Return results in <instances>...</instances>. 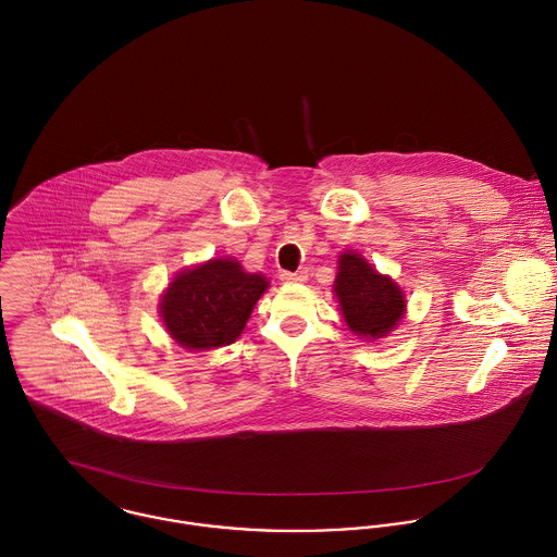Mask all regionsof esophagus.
I'll return each mask as SVG.
<instances>
[{"label": "esophagus", "mask_w": 557, "mask_h": 557, "mask_svg": "<svg viewBox=\"0 0 557 557\" xmlns=\"http://www.w3.org/2000/svg\"><path fill=\"white\" fill-rule=\"evenodd\" d=\"M307 278H309V274L305 270H300V272H281L283 283H305Z\"/></svg>", "instance_id": "obj_1"}]
</instances>
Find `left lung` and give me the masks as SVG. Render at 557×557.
Wrapping results in <instances>:
<instances>
[{"label": "left lung", "instance_id": "1", "mask_svg": "<svg viewBox=\"0 0 557 557\" xmlns=\"http://www.w3.org/2000/svg\"><path fill=\"white\" fill-rule=\"evenodd\" d=\"M337 270L333 287L348 329L368 342L386 337L406 313L399 285L355 250L339 255Z\"/></svg>", "mask_w": 557, "mask_h": 557}]
</instances>
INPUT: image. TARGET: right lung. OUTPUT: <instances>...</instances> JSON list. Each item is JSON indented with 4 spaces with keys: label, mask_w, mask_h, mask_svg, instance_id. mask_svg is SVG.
<instances>
[{
    "label": "right lung",
    "mask_w": 557,
    "mask_h": 557,
    "mask_svg": "<svg viewBox=\"0 0 557 557\" xmlns=\"http://www.w3.org/2000/svg\"><path fill=\"white\" fill-rule=\"evenodd\" d=\"M263 274L244 272L235 259H211L180 272L160 302L171 337L187 350L233 344L268 289Z\"/></svg>",
    "instance_id": "1"
}]
</instances>
